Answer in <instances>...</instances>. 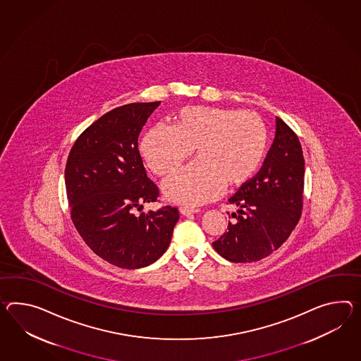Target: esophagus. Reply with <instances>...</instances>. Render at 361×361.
I'll return each instance as SVG.
<instances>
[{"mask_svg":"<svg viewBox=\"0 0 361 361\" xmlns=\"http://www.w3.org/2000/svg\"><path fill=\"white\" fill-rule=\"evenodd\" d=\"M180 212H181L184 216H190V215H193V214L200 212V210H198V209H189V207H180Z\"/></svg>","mask_w":361,"mask_h":361,"instance_id":"1","label":"esophagus"}]
</instances>
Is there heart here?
I'll list each match as a JSON object with an SVG mask.
<instances>
[{
	"label": "heart",
	"mask_w": 361,
	"mask_h": 361,
	"mask_svg": "<svg viewBox=\"0 0 361 361\" xmlns=\"http://www.w3.org/2000/svg\"><path fill=\"white\" fill-rule=\"evenodd\" d=\"M195 147L198 160L167 178L166 198L198 206L218 198L224 186L238 188L255 176L269 147L262 117L249 111L218 106H183L176 123H158L145 134L142 158L157 176L180 167Z\"/></svg>",
	"instance_id": "b5f03b06"
}]
</instances>
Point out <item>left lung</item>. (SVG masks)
Listing matches in <instances>:
<instances>
[{"label": "left lung", "instance_id": "left-lung-1", "mask_svg": "<svg viewBox=\"0 0 361 361\" xmlns=\"http://www.w3.org/2000/svg\"><path fill=\"white\" fill-rule=\"evenodd\" d=\"M304 157L299 138L276 117L273 145L259 172L228 200L238 206L235 223L212 243L231 262H255L271 255L290 238L302 210Z\"/></svg>", "mask_w": 361, "mask_h": 361}]
</instances>
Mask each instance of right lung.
Returning <instances> with one entry per match:
<instances>
[{
    "mask_svg": "<svg viewBox=\"0 0 361 361\" xmlns=\"http://www.w3.org/2000/svg\"><path fill=\"white\" fill-rule=\"evenodd\" d=\"M159 104L132 103L109 111L80 134L66 161L75 228L95 255L121 269L154 264L167 250L178 220L171 206L134 215L159 197L138 151V135Z\"/></svg>",
    "mask_w": 361,
    "mask_h": 361,
    "instance_id": "1",
    "label": "right lung"
}]
</instances>
